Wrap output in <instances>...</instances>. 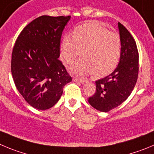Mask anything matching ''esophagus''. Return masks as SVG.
Here are the masks:
<instances>
[{
  "instance_id": "esophagus-1",
  "label": "esophagus",
  "mask_w": 154,
  "mask_h": 154,
  "mask_svg": "<svg viewBox=\"0 0 154 154\" xmlns=\"http://www.w3.org/2000/svg\"><path fill=\"white\" fill-rule=\"evenodd\" d=\"M74 82H77V83H80V84H84V82L86 81V80L84 78H77V77H74L73 79Z\"/></svg>"
}]
</instances>
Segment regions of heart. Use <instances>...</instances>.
Wrapping results in <instances>:
<instances>
[{"instance_id":"1","label":"heart","mask_w":154,"mask_h":154,"mask_svg":"<svg viewBox=\"0 0 154 154\" xmlns=\"http://www.w3.org/2000/svg\"><path fill=\"white\" fill-rule=\"evenodd\" d=\"M121 51L120 35L95 22L76 27L74 35L66 34L61 44V54L66 62L72 63L81 52L84 55L70 67L76 75L91 72L95 77L107 75L117 66Z\"/></svg>"}]
</instances>
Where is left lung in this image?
Instances as JSON below:
<instances>
[{
    "label": "left lung",
    "mask_w": 154,
    "mask_h": 154,
    "mask_svg": "<svg viewBox=\"0 0 154 154\" xmlns=\"http://www.w3.org/2000/svg\"><path fill=\"white\" fill-rule=\"evenodd\" d=\"M122 40L120 59L116 70L96 81V93L89 103L96 109L107 112L125 101L135 86L138 76V51L128 30L118 23Z\"/></svg>",
    "instance_id": "left-lung-1"
}]
</instances>
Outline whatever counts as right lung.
Wrapping results in <instances>:
<instances>
[{
    "label": "right lung",
    "instance_id": "obj_1",
    "mask_svg": "<svg viewBox=\"0 0 154 154\" xmlns=\"http://www.w3.org/2000/svg\"><path fill=\"white\" fill-rule=\"evenodd\" d=\"M67 17L42 16L23 29L14 45L11 72L24 100L38 110L48 109L61 98L72 78L60 56V42Z\"/></svg>",
    "mask_w": 154,
    "mask_h": 154
}]
</instances>
